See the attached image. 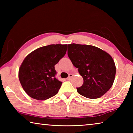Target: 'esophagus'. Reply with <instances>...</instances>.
Segmentation results:
<instances>
[{"instance_id":"1","label":"esophagus","mask_w":133,"mask_h":133,"mask_svg":"<svg viewBox=\"0 0 133 133\" xmlns=\"http://www.w3.org/2000/svg\"><path fill=\"white\" fill-rule=\"evenodd\" d=\"M73 74H69V77L67 78V80H70L71 79V78L73 77Z\"/></svg>"}]
</instances>
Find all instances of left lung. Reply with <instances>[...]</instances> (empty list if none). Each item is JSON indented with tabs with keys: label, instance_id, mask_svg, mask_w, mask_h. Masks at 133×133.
<instances>
[{
	"label": "left lung",
	"instance_id": "1",
	"mask_svg": "<svg viewBox=\"0 0 133 133\" xmlns=\"http://www.w3.org/2000/svg\"><path fill=\"white\" fill-rule=\"evenodd\" d=\"M68 47L69 57L84 81L77 92L86 98H100L109 90L115 78L116 68L112 57L91 45L73 43Z\"/></svg>",
	"mask_w": 133,
	"mask_h": 133
}]
</instances>
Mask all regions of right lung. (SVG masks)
<instances>
[{"mask_svg": "<svg viewBox=\"0 0 133 133\" xmlns=\"http://www.w3.org/2000/svg\"><path fill=\"white\" fill-rule=\"evenodd\" d=\"M67 44H50L26 56L19 70L22 87L31 98L45 100L56 95L62 82L55 77V66L66 55Z\"/></svg>", "mask_w": 133, "mask_h": 133, "instance_id": "right-lung-1", "label": "right lung"}]
</instances>
